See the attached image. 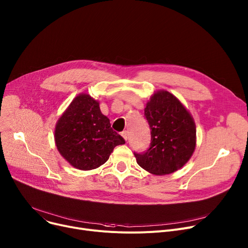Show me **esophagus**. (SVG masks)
<instances>
[{"instance_id": "34e87169", "label": "esophagus", "mask_w": 248, "mask_h": 248, "mask_svg": "<svg viewBox=\"0 0 248 248\" xmlns=\"http://www.w3.org/2000/svg\"><path fill=\"white\" fill-rule=\"evenodd\" d=\"M122 137H123L125 140H127V138H128V133H127L126 130H124V131H123V133H122Z\"/></svg>"}]
</instances>
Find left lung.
<instances>
[{
	"mask_svg": "<svg viewBox=\"0 0 248 248\" xmlns=\"http://www.w3.org/2000/svg\"><path fill=\"white\" fill-rule=\"evenodd\" d=\"M144 117L151 128L152 142L137 162L156 175L170 174L191 157L196 144L195 124L189 111L168 91H157L146 104Z\"/></svg>",
	"mask_w": 248,
	"mask_h": 248,
	"instance_id": "left-lung-1",
	"label": "left lung"
}]
</instances>
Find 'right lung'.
Returning <instances> with one entry per match:
<instances>
[{
    "label": "right lung",
    "instance_id": "obj_1",
    "mask_svg": "<svg viewBox=\"0 0 248 248\" xmlns=\"http://www.w3.org/2000/svg\"><path fill=\"white\" fill-rule=\"evenodd\" d=\"M55 141L61 155L81 170L101 167L115 146L125 143L110 127L100 103L88 93L77 95L62 114L56 124Z\"/></svg>",
    "mask_w": 248,
    "mask_h": 248
}]
</instances>
